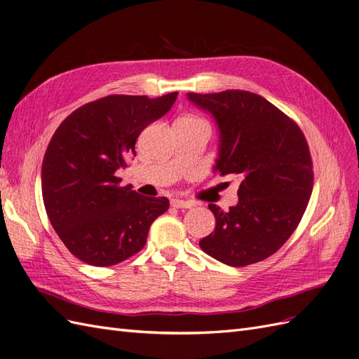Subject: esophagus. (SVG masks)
I'll list each match as a JSON object with an SVG mask.
<instances>
[{
    "label": "esophagus",
    "instance_id": "34e87169",
    "mask_svg": "<svg viewBox=\"0 0 359 359\" xmlns=\"http://www.w3.org/2000/svg\"><path fill=\"white\" fill-rule=\"evenodd\" d=\"M170 205L173 206V208L181 210V208H191L193 202H190V201H182V199H172V201H170Z\"/></svg>",
    "mask_w": 359,
    "mask_h": 359
}]
</instances>
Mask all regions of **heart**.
<instances>
[{
	"mask_svg": "<svg viewBox=\"0 0 359 359\" xmlns=\"http://www.w3.org/2000/svg\"><path fill=\"white\" fill-rule=\"evenodd\" d=\"M180 119H186V121H202V119H199V118H196V116H182V118H180Z\"/></svg>",
	"mask_w": 359,
	"mask_h": 359,
	"instance_id": "1",
	"label": "heart"
}]
</instances>
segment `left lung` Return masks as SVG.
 I'll use <instances>...</instances> for the list:
<instances>
[{
  "mask_svg": "<svg viewBox=\"0 0 359 359\" xmlns=\"http://www.w3.org/2000/svg\"><path fill=\"white\" fill-rule=\"evenodd\" d=\"M220 128L215 168L241 178L238 203L222 211L210 203L215 229L199 241L206 255L229 266L260 262L297 229L313 190V161L298 124L255 93H189Z\"/></svg>",
  "mask_w": 359,
  "mask_h": 359,
  "instance_id": "obj_1",
  "label": "left lung"
}]
</instances>
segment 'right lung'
Here are the masks:
<instances>
[{
	"label": "right lung",
	"mask_w": 359,
	"mask_h": 359,
	"mask_svg": "<svg viewBox=\"0 0 359 359\" xmlns=\"http://www.w3.org/2000/svg\"><path fill=\"white\" fill-rule=\"evenodd\" d=\"M177 95H106L73 111L53 133L41 166L43 202L60 240L82 262L111 266L132 257L168 211L166 198L140 196L115 172Z\"/></svg>",
	"instance_id": "obj_1"
}]
</instances>
